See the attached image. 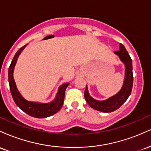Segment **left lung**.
<instances>
[{
    "label": "left lung",
    "mask_w": 151,
    "mask_h": 151,
    "mask_svg": "<svg viewBox=\"0 0 151 151\" xmlns=\"http://www.w3.org/2000/svg\"><path fill=\"white\" fill-rule=\"evenodd\" d=\"M115 53L119 56L121 60L124 62L126 67V76L125 81L122 89L115 96L108 99L105 101H96L89 96L88 92L87 86H86L84 91V98L86 101L91 108L105 113L114 111L124 104L132 91L133 76V67L132 60L129 54L126 51L125 47L122 44H120V50L116 51Z\"/></svg>",
    "instance_id": "1"
}]
</instances>
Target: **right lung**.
<instances>
[{
  "mask_svg": "<svg viewBox=\"0 0 151 151\" xmlns=\"http://www.w3.org/2000/svg\"><path fill=\"white\" fill-rule=\"evenodd\" d=\"M25 46L26 45H24L22 47H20L18 50V51L15 53L14 58L10 63L9 69H8V81H9L10 92H11L12 96H13V100H14L16 105L26 114L32 117L39 118V119L49 117L50 116L56 114L61 109L64 103V99H65V90L68 86L69 83H66V84H62L60 86L58 94H57L56 99L51 103H33V102L27 101L25 99H24L17 90L15 81L13 79V73L15 65L16 63L17 60H18L19 55L21 53L22 50L25 47Z\"/></svg>",
  "mask_w": 151,
  "mask_h": 151,
  "instance_id": "obj_1",
  "label": "right lung"
}]
</instances>
